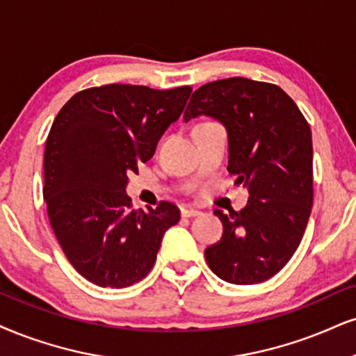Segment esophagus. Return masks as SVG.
Masks as SVG:
<instances>
[{"instance_id": "obj_1", "label": "esophagus", "mask_w": 356, "mask_h": 356, "mask_svg": "<svg viewBox=\"0 0 356 356\" xmlns=\"http://www.w3.org/2000/svg\"><path fill=\"white\" fill-rule=\"evenodd\" d=\"M201 211L195 208H181V216L183 218H195V216H200Z\"/></svg>"}]
</instances>
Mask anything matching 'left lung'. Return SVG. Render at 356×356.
I'll list each match as a JSON object with an SVG mask.
<instances>
[{
  "label": "left lung",
  "instance_id": "8db88e82",
  "mask_svg": "<svg viewBox=\"0 0 356 356\" xmlns=\"http://www.w3.org/2000/svg\"><path fill=\"white\" fill-rule=\"evenodd\" d=\"M200 115L226 127L227 171L249 191L241 211H214L225 231L206 248V262L226 282H264L291 261L309 222L312 131L280 87L244 77L214 81L193 92L183 118Z\"/></svg>",
  "mask_w": 356,
  "mask_h": 356
}]
</instances>
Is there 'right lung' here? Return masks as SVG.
I'll use <instances>...</instances> for the list:
<instances>
[{"mask_svg":"<svg viewBox=\"0 0 356 356\" xmlns=\"http://www.w3.org/2000/svg\"><path fill=\"white\" fill-rule=\"evenodd\" d=\"M190 94V86L108 84L77 92L57 113L44 150L42 195L57 243L89 282L122 289L147 277L165 231L179 221L168 201L131 209L125 188Z\"/></svg>","mask_w":356,"mask_h":356,"instance_id":"obj_1","label":"right lung"}]
</instances>
